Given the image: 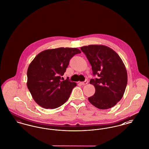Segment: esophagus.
<instances>
[{
	"label": "esophagus",
	"mask_w": 149,
	"mask_h": 149,
	"mask_svg": "<svg viewBox=\"0 0 149 149\" xmlns=\"http://www.w3.org/2000/svg\"><path fill=\"white\" fill-rule=\"evenodd\" d=\"M88 83V80H85L84 81H83V82H80V84H81V85H86Z\"/></svg>",
	"instance_id": "obj_1"
}]
</instances>
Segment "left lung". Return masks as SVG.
<instances>
[{"mask_svg": "<svg viewBox=\"0 0 149 149\" xmlns=\"http://www.w3.org/2000/svg\"><path fill=\"white\" fill-rule=\"evenodd\" d=\"M92 66L90 84L94 86L95 94L88 98L94 106L107 109L114 106L122 99L127 84V73L120 56L104 45H91L80 48Z\"/></svg>", "mask_w": 149, "mask_h": 149, "instance_id": "obj_1", "label": "left lung"}]
</instances>
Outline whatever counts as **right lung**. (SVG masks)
<instances>
[{
    "instance_id": "1",
    "label": "right lung",
    "mask_w": 149,
    "mask_h": 149,
    "mask_svg": "<svg viewBox=\"0 0 149 149\" xmlns=\"http://www.w3.org/2000/svg\"><path fill=\"white\" fill-rule=\"evenodd\" d=\"M80 53V50L77 48L44 50L29 64L27 85L33 99L39 106L54 109L62 106L69 99L77 83L67 79L62 81L61 76L70 60Z\"/></svg>"
}]
</instances>
